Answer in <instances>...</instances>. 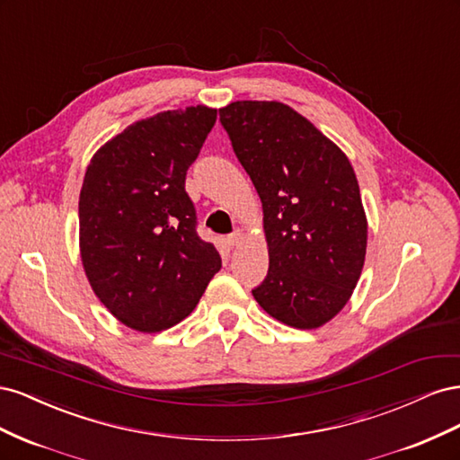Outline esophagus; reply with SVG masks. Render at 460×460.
<instances>
[{
    "instance_id": "34e87169",
    "label": "esophagus",
    "mask_w": 460,
    "mask_h": 460,
    "mask_svg": "<svg viewBox=\"0 0 460 460\" xmlns=\"http://www.w3.org/2000/svg\"><path fill=\"white\" fill-rule=\"evenodd\" d=\"M242 240H243V232L242 230H238V232H234L232 235H228V245L230 247H235V245H240L242 243Z\"/></svg>"
}]
</instances>
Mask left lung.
<instances>
[{
  "label": "left lung",
  "mask_w": 460,
  "mask_h": 460,
  "mask_svg": "<svg viewBox=\"0 0 460 460\" xmlns=\"http://www.w3.org/2000/svg\"><path fill=\"white\" fill-rule=\"evenodd\" d=\"M220 122L262 203L269 274L253 297L286 326H324L351 299L367 255L368 222L349 159L280 102H234Z\"/></svg>",
  "instance_id": "8db88e82"
}]
</instances>
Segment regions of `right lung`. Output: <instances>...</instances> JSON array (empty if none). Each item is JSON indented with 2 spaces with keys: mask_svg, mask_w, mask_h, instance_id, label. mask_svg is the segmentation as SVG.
<instances>
[{
  "mask_svg": "<svg viewBox=\"0 0 460 460\" xmlns=\"http://www.w3.org/2000/svg\"><path fill=\"white\" fill-rule=\"evenodd\" d=\"M217 109L196 105L136 120L93 153L78 201L80 259L93 294L119 323L153 333L196 309L220 270L196 232L186 171Z\"/></svg>",
  "mask_w": 460,
  "mask_h": 460,
  "instance_id": "1",
  "label": "right lung"
}]
</instances>
